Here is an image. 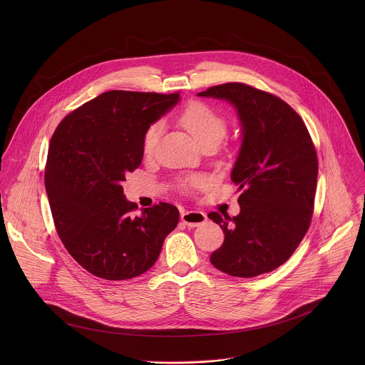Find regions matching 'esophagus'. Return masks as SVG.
<instances>
[{"instance_id": "obj_1", "label": "esophagus", "mask_w": 365, "mask_h": 365, "mask_svg": "<svg viewBox=\"0 0 365 365\" xmlns=\"http://www.w3.org/2000/svg\"><path fill=\"white\" fill-rule=\"evenodd\" d=\"M181 220L188 227H197L207 222V215L201 210H185L181 213Z\"/></svg>"}]
</instances>
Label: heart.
Returning <instances> with one entry per match:
<instances>
[{"mask_svg":"<svg viewBox=\"0 0 365 365\" xmlns=\"http://www.w3.org/2000/svg\"><path fill=\"white\" fill-rule=\"evenodd\" d=\"M181 125L192 135V138L198 142L200 146H204L207 143H220L227 132V123L225 118L202 103H192L188 105L181 116H180ZM161 123L155 122L148 126L143 135V150L146 155H150L161 135ZM205 180L202 177H195L191 184L192 185H202Z\"/></svg>","mask_w":365,"mask_h":365,"instance_id":"obj_1","label":"heart"}]
</instances>
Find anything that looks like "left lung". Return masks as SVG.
I'll use <instances>...</instances> for the list:
<instances>
[{
    "label": "left lung",
    "instance_id": "obj_1",
    "mask_svg": "<svg viewBox=\"0 0 365 365\" xmlns=\"http://www.w3.org/2000/svg\"><path fill=\"white\" fill-rule=\"evenodd\" d=\"M198 96L233 105L242 130L230 173L242 191L240 213H209L225 233L210 262L232 277L269 272L292 256L311 225L317 157L309 132L289 105L247 84L215 86Z\"/></svg>",
    "mask_w": 365,
    "mask_h": 365
}]
</instances>
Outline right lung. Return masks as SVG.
<instances>
[{"label": "right lung", "mask_w": 365, "mask_h": 365, "mask_svg": "<svg viewBox=\"0 0 365 365\" xmlns=\"http://www.w3.org/2000/svg\"><path fill=\"white\" fill-rule=\"evenodd\" d=\"M180 94L108 91L68 113L53 133L45 187L54 226L71 257L96 277L146 272L180 212L160 202L133 215L122 182L143 158V135Z\"/></svg>", "instance_id": "right-lung-1"}]
</instances>
